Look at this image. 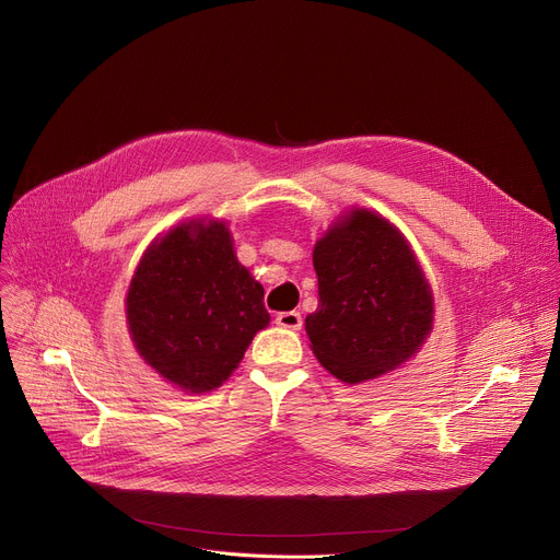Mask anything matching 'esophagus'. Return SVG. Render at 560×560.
Returning <instances> with one entry per match:
<instances>
[{
    "instance_id": "1",
    "label": "esophagus",
    "mask_w": 560,
    "mask_h": 560,
    "mask_svg": "<svg viewBox=\"0 0 560 560\" xmlns=\"http://www.w3.org/2000/svg\"><path fill=\"white\" fill-rule=\"evenodd\" d=\"M277 326L288 328V330H299V328H301V315H299L296 311L279 313V315H277Z\"/></svg>"
}]
</instances>
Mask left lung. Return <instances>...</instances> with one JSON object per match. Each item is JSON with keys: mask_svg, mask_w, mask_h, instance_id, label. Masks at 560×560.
<instances>
[{"mask_svg": "<svg viewBox=\"0 0 560 560\" xmlns=\"http://www.w3.org/2000/svg\"><path fill=\"white\" fill-rule=\"evenodd\" d=\"M319 306L306 335L319 364L343 384L386 375L433 330V292L411 243L382 214L350 208L315 243Z\"/></svg>", "mask_w": 560, "mask_h": 560, "instance_id": "8db88e82", "label": "left lung"}]
</instances>
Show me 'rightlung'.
I'll list each match as a JSON object with an SVG mask.
<instances>
[{
	"mask_svg": "<svg viewBox=\"0 0 560 560\" xmlns=\"http://www.w3.org/2000/svg\"><path fill=\"white\" fill-rule=\"evenodd\" d=\"M140 360L185 393L219 388L270 324L264 285L238 264L225 221L198 217L144 249L125 299Z\"/></svg>",
	"mask_w": 560,
	"mask_h": 560,
	"instance_id": "add662e5",
	"label": "right lung"
}]
</instances>
